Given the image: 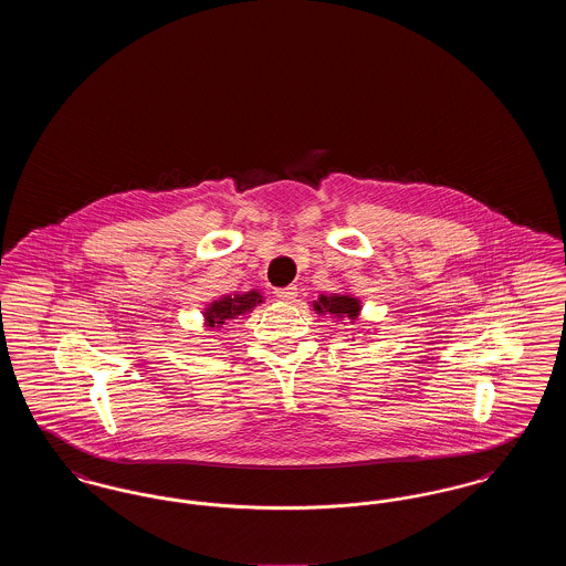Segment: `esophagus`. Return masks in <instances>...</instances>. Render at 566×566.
<instances>
[{"label":"esophagus","instance_id":"34e87169","mask_svg":"<svg viewBox=\"0 0 566 566\" xmlns=\"http://www.w3.org/2000/svg\"><path fill=\"white\" fill-rule=\"evenodd\" d=\"M273 295L277 296V298H282V301H295L296 286H286V289H275V291H273Z\"/></svg>","mask_w":566,"mask_h":566}]
</instances>
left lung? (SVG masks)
Returning a JSON list of instances; mask_svg holds the SVG:
<instances>
[{"label": "left lung", "instance_id": "1", "mask_svg": "<svg viewBox=\"0 0 566 566\" xmlns=\"http://www.w3.org/2000/svg\"><path fill=\"white\" fill-rule=\"evenodd\" d=\"M314 312L321 314V316H328L333 321L342 324H352V326H358V333L371 324L360 323V312H363V303L358 296L352 295V293H331V295H321L314 303H312ZM376 331V328H374ZM371 333V331H367ZM354 342V337H352Z\"/></svg>", "mask_w": 566, "mask_h": 566}]
</instances>
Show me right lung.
I'll list each match as a JSON object with an SVG mask.
<instances>
[{
  "mask_svg": "<svg viewBox=\"0 0 566 566\" xmlns=\"http://www.w3.org/2000/svg\"><path fill=\"white\" fill-rule=\"evenodd\" d=\"M265 296L259 291L233 293L214 298L203 307V324L206 328H220L227 321H235L238 316H248L256 305H261Z\"/></svg>",
  "mask_w": 566,
  "mask_h": 566,
  "instance_id": "obj_1",
  "label": "right lung"
}]
</instances>
